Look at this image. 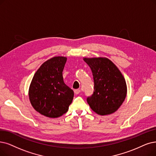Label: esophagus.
<instances>
[{"label": "esophagus", "mask_w": 156, "mask_h": 156, "mask_svg": "<svg viewBox=\"0 0 156 156\" xmlns=\"http://www.w3.org/2000/svg\"><path fill=\"white\" fill-rule=\"evenodd\" d=\"M80 92V90H79V89H77V90H74L75 94H76V95H78Z\"/></svg>", "instance_id": "obj_1"}]
</instances>
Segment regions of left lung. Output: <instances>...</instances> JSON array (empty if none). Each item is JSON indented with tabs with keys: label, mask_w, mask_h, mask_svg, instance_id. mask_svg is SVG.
<instances>
[{
	"label": "left lung",
	"mask_w": 156,
	"mask_h": 156,
	"mask_svg": "<svg viewBox=\"0 0 156 156\" xmlns=\"http://www.w3.org/2000/svg\"><path fill=\"white\" fill-rule=\"evenodd\" d=\"M84 61L90 67L94 80V91L87 97V102L98 115L115 113L127 95L126 82L122 73L108 58H84Z\"/></svg>",
	"instance_id": "left-lung-1"
}]
</instances>
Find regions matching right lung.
Returning a JSON list of instances; mask_svg holds the SVG:
<instances>
[{
  "instance_id": "add662e5",
  "label": "right lung",
  "mask_w": 156,
  "mask_h": 156,
  "mask_svg": "<svg viewBox=\"0 0 156 156\" xmlns=\"http://www.w3.org/2000/svg\"><path fill=\"white\" fill-rule=\"evenodd\" d=\"M66 58L56 56L43 63L31 81L29 97L34 109L49 118L66 113L73 98V91L63 80Z\"/></svg>"
}]
</instances>
